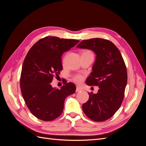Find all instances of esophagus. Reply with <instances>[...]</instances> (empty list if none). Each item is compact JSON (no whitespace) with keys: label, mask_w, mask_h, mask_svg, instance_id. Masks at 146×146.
I'll return each mask as SVG.
<instances>
[{"label":"esophagus","mask_w":146,"mask_h":146,"mask_svg":"<svg viewBox=\"0 0 146 146\" xmlns=\"http://www.w3.org/2000/svg\"><path fill=\"white\" fill-rule=\"evenodd\" d=\"M82 91V89H81V88H79V87H77L76 91V92H79V91Z\"/></svg>","instance_id":"obj_1"}]
</instances>
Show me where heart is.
Instances as JSON below:
<instances>
[{"instance_id": "obj_1", "label": "heart", "mask_w": 146, "mask_h": 146, "mask_svg": "<svg viewBox=\"0 0 146 146\" xmlns=\"http://www.w3.org/2000/svg\"><path fill=\"white\" fill-rule=\"evenodd\" d=\"M85 52H90L86 50V51H85ZM83 53H84V52H83ZM68 55V54H66L65 55V56H64V58H63V61H65V60H66V57H67ZM83 80H84V76H82V75H81V74L76 75V76H75L73 77V80H74V82L75 83H77V84H80V83H82L83 82Z\"/></svg>"}]
</instances>
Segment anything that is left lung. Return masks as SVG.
I'll list each match as a JSON object with an SVG mask.
<instances>
[{
    "mask_svg": "<svg viewBox=\"0 0 146 146\" xmlns=\"http://www.w3.org/2000/svg\"><path fill=\"white\" fill-rule=\"evenodd\" d=\"M77 48L92 50L96 54L92 72L86 83L98 86V92H88L89 99L83 104L86 116L95 122L111 117L120 108L127 82L126 66L118 48L108 39L96 38L83 40Z\"/></svg>",
    "mask_w": 146,
    "mask_h": 146,
    "instance_id": "1",
    "label": "left lung"
}]
</instances>
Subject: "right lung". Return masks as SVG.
I'll return each mask as SVG.
<instances>
[{
    "mask_svg": "<svg viewBox=\"0 0 146 146\" xmlns=\"http://www.w3.org/2000/svg\"><path fill=\"white\" fill-rule=\"evenodd\" d=\"M79 42L77 39L48 36L30 48L22 68L20 87L26 105L33 115L43 121L58 117L65 99L76 91L74 83L66 82L60 90L52 87L54 77L63 70L61 55Z\"/></svg>",
    "mask_w": 146,
    "mask_h": 146,
    "instance_id": "right-lung-1",
    "label": "right lung"
}]
</instances>
